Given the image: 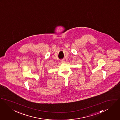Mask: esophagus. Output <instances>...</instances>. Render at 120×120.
Here are the masks:
<instances>
[{"mask_svg": "<svg viewBox=\"0 0 120 120\" xmlns=\"http://www.w3.org/2000/svg\"><path fill=\"white\" fill-rule=\"evenodd\" d=\"M61 62L62 64H64V63H65V61H64V60H63V59L61 60Z\"/></svg>", "mask_w": 120, "mask_h": 120, "instance_id": "obj_1", "label": "esophagus"}]
</instances>
